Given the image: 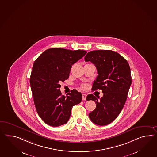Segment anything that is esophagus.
Masks as SVG:
<instances>
[{
  "mask_svg": "<svg viewBox=\"0 0 157 157\" xmlns=\"http://www.w3.org/2000/svg\"><path fill=\"white\" fill-rule=\"evenodd\" d=\"M86 98H87V95H86V94H82V100H86Z\"/></svg>",
  "mask_w": 157,
  "mask_h": 157,
  "instance_id": "34e87169",
  "label": "esophagus"
}]
</instances>
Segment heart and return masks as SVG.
I'll return each instance as SVG.
<instances>
[{"mask_svg":"<svg viewBox=\"0 0 157 157\" xmlns=\"http://www.w3.org/2000/svg\"><path fill=\"white\" fill-rule=\"evenodd\" d=\"M82 88L83 89H86L87 88V85L86 84H83L82 85Z\"/></svg>","mask_w":157,"mask_h":157,"instance_id":"obj_1","label":"heart"}]
</instances>
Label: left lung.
Listing matches in <instances>:
<instances>
[{"instance_id":"1","label":"left lung","mask_w":157,"mask_h":157,"mask_svg":"<svg viewBox=\"0 0 157 157\" xmlns=\"http://www.w3.org/2000/svg\"><path fill=\"white\" fill-rule=\"evenodd\" d=\"M84 59L94 63L98 70L92 91L99 89L104 94L100 100L92 94L87 96V100H93L96 104L89 117L97 125H108L117 118L125 104L132 82L129 64L118 53L111 50L90 51Z\"/></svg>"}]
</instances>
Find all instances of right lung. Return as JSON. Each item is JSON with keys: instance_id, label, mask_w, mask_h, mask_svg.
<instances>
[{"instance_id": "obj_1", "label": "right lung", "mask_w": 157, "mask_h": 157, "mask_svg": "<svg viewBox=\"0 0 157 157\" xmlns=\"http://www.w3.org/2000/svg\"><path fill=\"white\" fill-rule=\"evenodd\" d=\"M86 53L80 49L52 48L35 60L30 83L36 112L46 124L52 127L66 124L73 106L82 101V94L76 90L62 96L59 83L68 79L72 65Z\"/></svg>"}]
</instances>
